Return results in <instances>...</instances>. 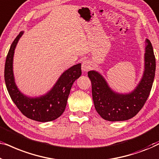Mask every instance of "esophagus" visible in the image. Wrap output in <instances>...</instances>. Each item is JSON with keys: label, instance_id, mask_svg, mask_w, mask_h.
Masks as SVG:
<instances>
[{"label": "esophagus", "instance_id": "1", "mask_svg": "<svg viewBox=\"0 0 159 159\" xmlns=\"http://www.w3.org/2000/svg\"><path fill=\"white\" fill-rule=\"evenodd\" d=\"M92 68V64L89 60L84 61L82 64V70L83 71H88Z\"/></svg>", "mask_w": 159, "mask_h": 159}]
</instances>
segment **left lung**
<instances>
[{
	"label": "left lung",
	"instance_id": "obj_1",
	"mask_svg": "<svg viewBox=\"0 0 159 159\" xmlns=\"http://www.w3.org/2000/svg\"><path fill=\"white\" fill-rule=\"evenodd\" d=\"M145 70L140 83L132 92L120 94L113 91L103 76L90 71L88 75L92 84V95L96 111L110 121H125L134 117L143 107L153 85L156 71V58L151 41L145 40Z\"/></svg>",
	"mask_w": 159,
	"mask_h": 159
}]
</instances>
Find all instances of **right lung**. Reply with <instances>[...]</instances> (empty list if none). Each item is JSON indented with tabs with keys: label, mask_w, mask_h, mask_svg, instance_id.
<instances>
[{
	"label": "right lung",
	"mask_w": 159,
	"mask_h": 159,
	"mask_svg": "<svg viewBox=\"0 0 159 159\" xmlns=\"http://www.w3.org/2000/svg\"><path fill=\"white\" fill-rule=\"evenodd\" d=\"M23 33L20 32L15 38L6 56L4 78L8 92L16 107L27 118L41 122L55 120L64 113L71 86L82 75L81 64L74 65L65 71L45 95L36 98L26 96L16 85L13 72L14 50Z\"/></svg>",
	"instance_id": "right-lung-1"
}]
</instances>
